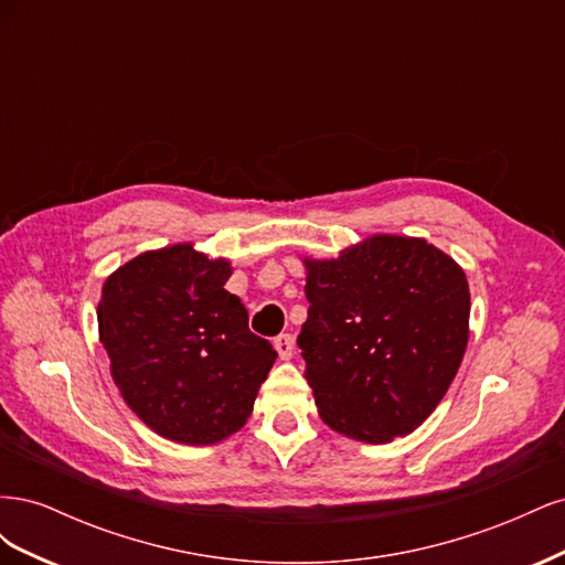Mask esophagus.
I'll return each instance as SVG.
<instances>
[{
	"mask_svg": "<svg viewBox=\"0 0 565 565\" xmlns=\"http://www.w3.org/2000/svg\"><path fill=\"white\" fill-rule=\"evenodd\" d=\"M273 347H276L280 361H289V358L295 355V339L289 337V334L276 337V341H273Z\"/></svg>",
	"mask_w": 565,
	"mask_h": 565,
	"instance_id": "esophagus-1",
	"label": "esophagus"
}]
</instances>
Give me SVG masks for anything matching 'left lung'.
Segmentation results:
<instances>
[{"instance_id":"obj_1","label":"left lung","mask_w":565,"mask_h":565,"mask_svg":"<svg viewBox=\"0 0 565 565\" xmlns=\"http://www.w3.org/2000/svg\"><path fill=\"white\" fill-rule=\"evenodd\" d=\"M297 344L320 419L363 443L413 434L446 396L469 341V282L424 237L370 235L337 259L303 256Z\"/></svg>"}]
</instances>
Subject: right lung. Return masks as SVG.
<instances>
[{"label":"right lung","instance_id":"right-lung-1","mask_svg":"<svg viewBox=\"0 0 565 565\" xmlns=\"http://www.w3.org/2000/svg\"><path fill=\"white\" fill-rule=\"evenodd\" d=\"M228 259L191 243L150 249L100 289L98 339L125 403L152 431L214 446L241 431L278 353L224 287Z\"/></svg>","mask_w":565,"mask_h":565}]
</instances>
